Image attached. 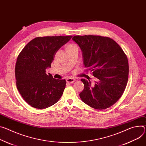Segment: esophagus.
Returning a JSON list of instances; mask_svg holds the SVG:
<instances>
[{"instance_id":"34e87169","label":"esophagus","mask_w":146,"mask_h":146,"mask_svg":"<svg viewBox=\"0 0 146 146\" xmlns=\"http://www.w3.org/2000/svg\"><path fill=\"white\" fill-rule=\"evenodd\" d=\"M75 82V79L73 78H72V77H69L68 78L66 79V82H68L69 83H73Z\"/></svg>"}]
</instances>
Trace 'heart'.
Segmentation results:
<instances>
[{
  "label": "heart",
  "instance_id": "obj_1",
  "mask_svg": "<svg viewBox=\"0 0 146 146\" xmlns=\"http://www.w3.org/2000/svg\"><path fill=\"white\" fill-rule=\"evenodd\" d=\"M77 48V46L74 44H70L69 45H68L67 46H66V49L68 50V49H73V48Z\"/></svg>",
  "mask_w": 146,
  "mask_h": 146
}]
</instances>
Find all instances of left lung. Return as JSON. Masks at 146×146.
<instances>
[{"label":"left lung","mask_w":146,"mask_h":146,"mask_svg":"<svg viewBox=\"0 0 146 146\" xmlns=\"http://www.w3.org/2000/svg\"><path fill=\"white\" fill-rule=\"evenodd\" d=\"M80 48L84 65L97 78L94 86L82 78L84 85L80 97L96 110L107 109L121 97L127 85L129 63L123 50L109 37L76 35L72 38Z\"/></svg>","instance_id":"1"}]
</instances>
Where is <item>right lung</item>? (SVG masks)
Returning <instances> with one entry per match:
<instances>
[{"mask_svg": "<svg viewBox=\"0 0 146 146\" xmlns=\"http://www.w3.org/2000/svg\"><path fill=\"white\" fill-rule=\"evenodd\" d=\"M72 37H36L20 53L15 68L16 86L21 97L31 107L45 109L62 97L66 80L53 78L46 73V69L51 67L57 51Z\"/></svg>", "mask_w": 146, "mask_h": 146, "instance_id": "1", "label": "right lung"}]
</instances>
